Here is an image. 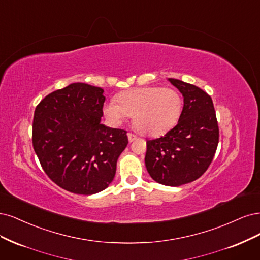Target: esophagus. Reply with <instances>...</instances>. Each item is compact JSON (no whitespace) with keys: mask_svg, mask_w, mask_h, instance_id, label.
Masks as SVG:
<instances>
[{"mask_svg":"<svg viewBox=\"0 0 260 260\" xmlns=\"http://www.w3.org/2000/svg\"><path fill=\"white\" fill-rule=\"evenodd\" d=\"M127 138H128V141H129V142H132V141L135 140L137 137H136L135 135H134V134H132V133H128V134H127Z\"/></svg>","mask_w":260,"mask_h":260,"instance_id":"esophagus-1","label":"esophagus"}]
</instances>
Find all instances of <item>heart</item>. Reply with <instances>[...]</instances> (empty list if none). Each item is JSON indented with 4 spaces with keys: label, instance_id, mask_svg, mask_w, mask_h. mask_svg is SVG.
Instances as JSON below:
<instances>
[{
    "label": "heart",
    "instance_id": "obj_1",
    "mask_svg": "<svg viewBox=\"0 0 260 260\" xmlns=\"http://www.w3.org/2000/svg\"><path fill=\"white\" fill-rule=\"evenodd\" d=\"M110 100L104 113L113 125H120L133 115V124L142 135L157 136L170 131L178 122L182 98L174 88L158 86L134 88Z\"/></svg>",
    "mask_w": 260,
    "mask_h": 260
}]
</instances>
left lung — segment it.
I'll return each instance as SVG.
<instances>
[{"mask_svg": "<svg viewBox=\"0 0 260 260\" xmlns=\"http://www.w3.org/2000/svg\"><path fill=\"white\" fill-rule=\"evenodd\" d=\"M169 81L182 94V111L174 128L147 140L145 163L154 181L179 187L205 173L218 146L219 131L211 96L183 81Z\"/></svg>", "mask_w": 260, "mask_h": 260, "instance_id": "1", "label": "left lung"}]
</instances>
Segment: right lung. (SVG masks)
<instances>
[{
    "label": "right lung",
    "mask_w": 260,
    "mask_h": 260,
    "mask_svg": "<svg viewBox=\"0 0 260 260\" xmlns=\"http://www.w3.org/2000/svg\"><path fill=\"white\" fill-rule=\"evenodd\" d=\"M104 89L72 83L37 106L32 144L46 175L72 193L90 196L112 182L126 132L102 124Z\"/></svg>",
    "instance_id": "1"
}]
</instances>
